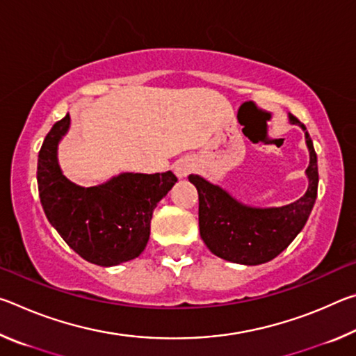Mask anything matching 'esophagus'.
Returning <instances> with one entry per match:
<instances>
[{
  "label": "esophagus",
  "instance_id": "esophagus-1",
  "mask_svg": "<svg viewBox=\"0 0 356 356\" xmlns=\"http://www.w3.org/2000/svg\"><path fill=\"white\" fill-rule=\"evenodd\" d=\"M191 170H193L191 161L186 160V159H182V160L176 161V165H174V172H176L179 177L188 176V174L191 172Z\"/></svg>",
  "mask_w": 356,
  "mask_h": 356
}]
</instances>
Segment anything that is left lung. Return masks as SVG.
I'll return each instance as SVG.
<instances>
[{
  "mask_svg": "<svg viewBox=\"0 0 356 356\" xmlns=\"http://www.w3.org/2000/svg\"><path fill=\"white\" fill-rule=\"evenodd\" d=\"M292 124L306 130L305 124L291 114ZM311 161L306 174L309 186L305 196L278 209L246 207L227 195L220 186L191 174L200 195V232L204 243L215 256L226 261L259 265L275 259L284 251L308 221L317 197V155L311 136L306 131Z\"/></svg>",
  "mask_w": 356,
  "mask_h": 356,
  "instance_id": "obj_1",
  "label": "left lung"
}]
</instances>
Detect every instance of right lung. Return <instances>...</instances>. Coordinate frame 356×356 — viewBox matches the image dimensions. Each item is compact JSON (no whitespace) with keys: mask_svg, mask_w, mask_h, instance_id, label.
I'll return each mask as SVG.
<instances>
[{"mask_svg":"<svg viewBox=\"0 0 356 356\" xmlns=\"http://www.w3.org/2000/svg\"><path fill=\"white\" fill-rule=\"evenodd\" d=\"M70 124L69 114L48 131L39 150L38 185L51 226L88 262L111 267L146 248L156 204L177 182L171 171L125 172L99 186L81 188L59 170L56 149Z\"/></svg>","mask_w":356,"mask_h":356,"instance_id":"right-lung-1","label":"right lung"}]
</instances>
